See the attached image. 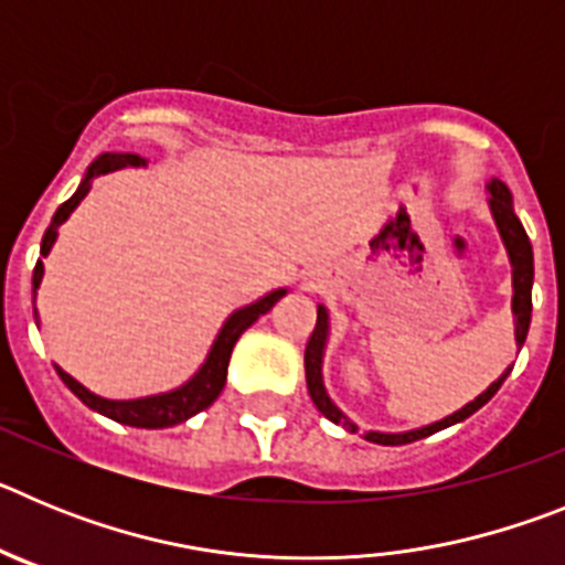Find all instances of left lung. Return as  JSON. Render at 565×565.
I'll use <instances>...</instances> for the list:
<instances>
[{"label": "left lung", "mask_w": 565, "mask_h": 565, "mask_svg": "<svg viewBox=\"0 0 565 565\" xmlns=\"http://www.w3.org/2000/svg\"><path fill=\"white\" fill-rule=\"evenodd\" d=\"M487 203H489V212H492V221H495L498 234L503 239V248L509 254V266H512V317H515V344L518 351L523 348L526 342V333H529V322H532V279H535V257H532V243L526 237V228L523 223L518 221L515 214V203H512V192L507 189V183L492 178L487 183ZM328 333H331V319H328V308L326 306H317V328H313L311 339L306 344V379H308V393H311L313 404H317V411L322 413L326 418H331L333 424H342L348 427L351 433H356L359 427L351 422V418L344 416L339 411L337 404L331 402L326 391V382H322V359H326V344H328ZM512 367L501 373L498 382H492L481 396H476L469 404H463L461 411H456L452 416L441 418V422H433L427 427H416V430H404V433H379V430H367L364 438L373 444H384V447H398V444H411L418 441V438H427L433 433L444 430V427H452V424L463 422L469 418L476 411H481L483 404L489 398L495 396L498 387L503 384V379L509 376Z\"/></svg>", "instance_id": "8db88e82"}]
</instances>
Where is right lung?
I'll return each instance as SVG.
<instances>
[{
	"instance_id": "1",
	"label": "right lung",
	"mask_w": 565,
	"mask_h": 565,
	"mask_svg": "<svg viewBox=\"0 0 565 565\" xmlns=\"http://www.w3.org/2000/svg\"><path fill=\"white\" fill-rule=\"evenodd\" d=\"M124 167H147V158H141V154H135V152H104L98 154L96 161L89 163L87 174H84V181L78 183L76 194H73L70 201H64L62 206L56 209V214H53V221H50L47 232H44L42 237V248H39L42 257H47L50 248H53V243H56L58 237V226H62L70 214H73V209L87 198L89 186H93V181H96L98 174L115 172V169H124ZM42 277H44V263L39 259L36 268H33V317H36V326H39L36 291L39 286H42ZM286 294L288 288H277V291L259 297L257 302H252V306L237 308V311L223 322L221 333H217V339L212 342V351H209L206 362L198 367V373H194L189 382H183L181 387H174V391L154 393V396H141V398H104V396H96L93 391H87L82 382H76V379L70 376L67 371H62L58 364H56V373L62 376V382L67 384L70 391L76 393V396L87 404L89 411L102 413V416L113 418V422L127 424V427H143V430H163V427H174V424L192 418L194 413L206 411L209 404L221 396L223 384H226L228 359H232V351H234V344H237L239 333L246 331V328H252L263 313L271 311V308L279 302V297H286Z\"/></svg>"
}]
</instances>
